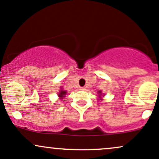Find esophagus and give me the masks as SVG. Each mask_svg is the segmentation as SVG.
I'll use <instances>...</instances> for the list:
<instances>
[{"instance_id":"esophagus-1","label":"esophagus","mask_w":159,"mask_h":159,"mask_svg":"<svg viewBox=\"0 0 159 159\" xmlns=\"http://www.w3.org/2000/svg\"><path fill=\"white\" fill-rule=\"evenodd\" d=\"M79 90H85V88H80Z\"/></svg>"}]
</instances>
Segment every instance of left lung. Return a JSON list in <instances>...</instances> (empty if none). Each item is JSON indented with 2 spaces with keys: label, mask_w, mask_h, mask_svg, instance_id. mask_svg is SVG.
<instances>
[{
  "label": "left lung",
  "mask_w": 159,
  "mask_h": 159,
  "mask_svg": "<svg viewBox=\"0 0 159 159\" xmlns=\"http://www.w3.org/2000/svg\"><path fill=\"white\" fill-rule=\"evenodd\" d=\"M98 94H99V97L100 98L101 100H102V97H101V96H102V91L101 90H99V91H98ZM102 97H103V95H102Z\"/></svg>",
  "instance_id": "8db88e82"
}]
</instances>
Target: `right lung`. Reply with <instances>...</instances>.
<instances>
[{
	"label": "right lung",
	"mask_w": 159,
	"mask_h": 159,
	"mask_svg": "<svg viewBox=\"0 0 159 159\" xmlns=\"http://www.w3.org/2000/svg\"><path fill=\"white\" fill-rule=\"evenodd\" d=\"M67 92H66V90H61L60 91V93H58V97H60V99H63L64 97H66V94Z\"/></svg>",
	"instance_id": "add662e5"
}]
</instances>
